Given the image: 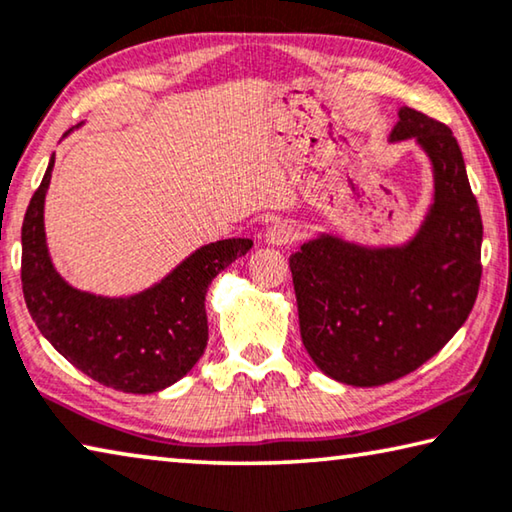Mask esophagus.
Segmentation results:
<instances>
[{
    "instance_id": "esophagus-1",
    "label": "esophagus",
    "mask_w": 512,
    "mask_h": 512,
    "mask_svg": "<svg viewBox=\"0 0 512 512\" xmlns=\"http://www.w3.org/2000/svg\"><path fill=\"white\" fill-rule=\"evenodd\" d=\"M263 240L267 242V245H272V247L290 245V242L297 240L295 224H290V222H274L270 229L263 233Z\"/></svg>"
}]
</instances>
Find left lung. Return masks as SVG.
Here are the masks:
<instances>
[{
    "label": "left lung",
    "instance_id": "1",
    "mask_svg": "<svg viewBox=\"0 0 512 512\" xmlns=\"http://www.w3.org/2000/svg\"><path fill=\"white\" fill-rule=\"evenodd\" d=\"M432 162L435 201L400 247L318 235L290 256L302 343L322 373L380 387L437 355L465 325L481 283L483 222L451 128L403 107L389 141Z\"/></svg>",
    "mask_w": 512,
    "mask_h": 512
}]
</instances>
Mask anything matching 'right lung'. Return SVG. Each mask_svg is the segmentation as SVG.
Masks as SVG:
<instances>
[{"label": "right lung", "mask_w": 512, "mask_h": 512, "mask_svg": "<svg viewBox=\"0 0 512 512\" xmlns=\"http://www.w3.org/2000/svg\"><path fill=\"white\" fill-rule=\"evenodd\" d=\"M52 167L54 155L22 222V293L31 318L59 355L105 387L125 393L171 387L208 345L210 281L254 242H210L139 295L84 293L59 277L47 254L43 206Z\"/></svg>", "instance_id": "obj_1"}]
</instances>
